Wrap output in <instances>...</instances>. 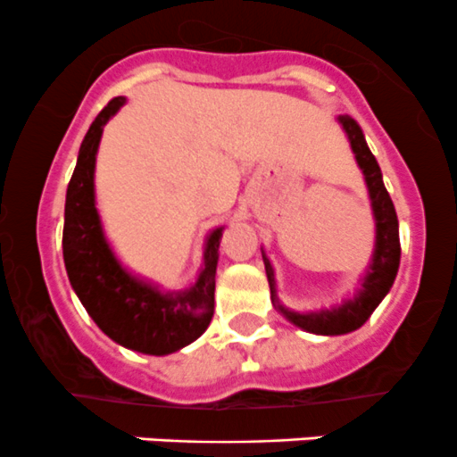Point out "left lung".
<instances>
[{
	"label": "left lung",
	"mask_w": 457,
	"mask_h": 457,
	"mask_svg": "<svg viewBox=\"0 0 457 457\" xmlns=\"http://www.w3.org/2000/svg\"><path fill=\"white\" fill-rule=\"evenodd\" d=\"M340 126H343L345 135H347L352 150L356 154L358 165H361L362 174H365L367 190H370L373 219H376V245H373L371 265L367 274L362 276L361 289L353 294V298L345 301L343 305L331 307V310L320 312H289L283 307L276 296V280L274 270H271L270 258L262 252V262H265L267 280H270L271 303L276 310L280 312L289 322H294L301 329L310 331V334L320 336H340L349 334V331L358 329L367 322V318L373 314L382 298L389 294L391 285H394L395 274L400 267V234H398V216H395L394 201H391L389 192H386L385 183H382L380 165H378L376 156L371 154L370 145H367L365 135H362L361 126L353 121L347 114L338 117Z\"/></svg>",
	"instance_id": "8db88e82"
}]
</instances>
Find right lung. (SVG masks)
<instances>
[{"instance_id": "obj_1", "label": "right lung", "mask_w": 457, "mask_h": 457, "mask_svg": "<svg viewBox=\"0 0 457 457\" xmlns=\"http://www.w3.org/2000/svg\"><path fill=\"white\" fill-rule=\"evenodd\" d=\"M123 104L126 96H114L96 114L81 141L66 192L63 262L81 305L108 338L135 352L165 356L195 343L214 316L216 262L223 228L210 232L199 278L181 292H161L117 261L95 205V163L104 126Z\"/></svg>"}]
</instances>
